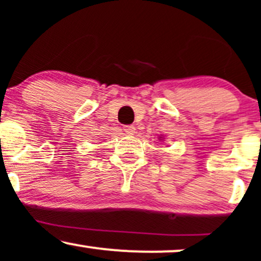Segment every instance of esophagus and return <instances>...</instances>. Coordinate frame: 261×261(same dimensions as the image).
I'll list each match as a JSON object with an SVG mask.
<instances>
[{"mask_svg":"<svg viewBox=\"0 0 261 261\" xmlns=\"http://www.w3.org/2000/svg\"><path fill=\"white\" fill-rule=\"evenodd\" d=\"M135 130H136V128H135L134 125H124V126H122V131L127 135H134Z\"/></svg>","mask_w":261,"mask_h":261,"instance_id":"34e87169","label":"esophagus"}]
</instances>
